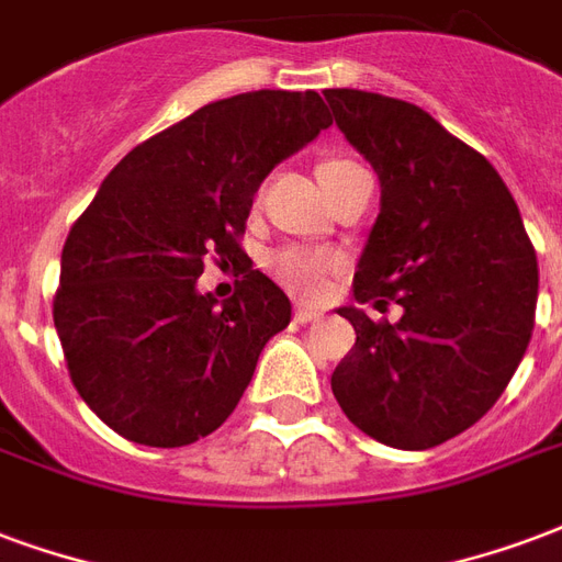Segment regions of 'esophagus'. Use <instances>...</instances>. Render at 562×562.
Returning <instances> with one entry per match:
<instances>
[{
    "label": "esophagus",
    "mask_w": 562,
    "mask_h": 562,
    "mask_svg": "<svg viewBox=\"0 0 562 562\" xmlns=\"http://www.w3.org/2000/svg\"><path fill=\"white\" fill-rule=\"evenodd\" d=\"M324 315V310H318V306H310V303H297V310H294V318L301 324L306 322H318Z\"/></svg>",
    "instance_id": "34e87169"
}]
</instances>
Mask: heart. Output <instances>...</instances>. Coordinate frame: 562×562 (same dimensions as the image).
<instances>
[{
  "mask_svg": "<svg viewBox=\"0 0 562 562\" xmlns=\"http://www.w3.org/2000/svg\"><path fill=\"white\" fill-rule=\"evenodd\" d=\"M357 160L351 157H327L318 164V181H334L348 169H357ZM270 270L277 273V280L289 289V292L301 294V297H322L327 285L336 273L342 270V261L336 259L334 252H322V249L310 247H285L270 259Z\"/></svg>",
  "mask_w": 562,
  "mask_h": 562,
  "instance_id": "obj_1",
  "label": "heart"
}]
</instances>
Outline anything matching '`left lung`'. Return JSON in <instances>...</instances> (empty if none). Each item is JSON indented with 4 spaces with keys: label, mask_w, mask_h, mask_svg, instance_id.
Returning <instances> with one entry per match:
<instances>
[{
    "label": "left lung",
    "mask_w": 562,
    "mask_h": 562,
    "mask_svg": "<svg viewBox=\"0 0 562 562\" xmlns=\"http://www.w3.org/2000/svg\"><path fill=\"white\" fill-rule=\"evenodd\" d=\"M324 98L381 181L355 297L405 310L396 324L339 310L357 342L330 386L369 438L429 450L471 429L521 363L539 294L536 249L497 169L429 112L357 89Z\"/></svg>",
    "instance_id": "left-lung-1"
}]
</instances>
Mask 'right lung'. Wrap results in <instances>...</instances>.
Here are the masks:
<instances>
[{
	"instance_id": "add662e5",
	"label": "right lung",
	"mask_w": 562,
	"mask_h": 562,
	"mask_svg": "<svg viewBox=\"0 0 562 562\" xmlns=\"http://www.w3.org/2000/svg\"><path fill=\"white\" fill-rule=\"evenodd\" d=\"M330 124L318 91L207 103L136 145L70 226L53 322L70 381L112 431L187 447L235 411L292 303L252 268L223 303L196 280L207 256L247 261L256 190Z\"/></svg>"
}]
</instances>
